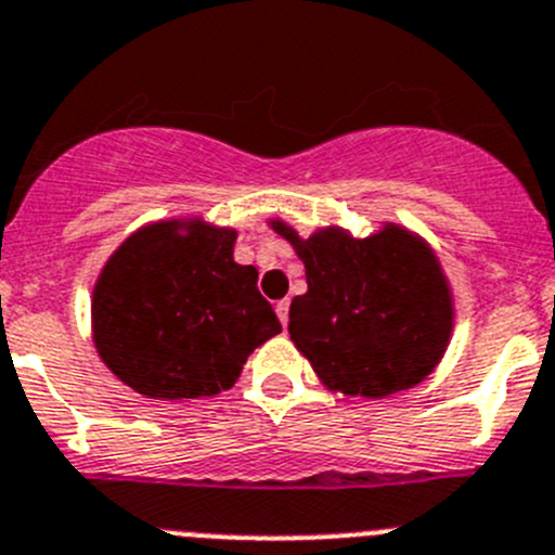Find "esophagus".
Listing matches in <instances>:
<instances>
[{"label":"esophagus","mask_w":555,"mask_h":555,"mask_svg":"<svg viewBox=\"0 0 555 555\" xmlns=\"http://www.w3.org/2000/svg\"><path fill=\"white\" fill-rule=\"evenodd\" d=\"M276 317H279V322H282V325H287V322H289V300L287 298L279 300V304H276Z\"/></svg>","instance_id":"obj_1"}]
</instances>
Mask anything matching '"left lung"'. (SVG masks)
<instances>
[{
	"mask_svg": "<svg viewBox=\"0 0 555 555\" xmlns=\"http://www.w3.org/2000/svg\"><path fill=\"white\" fill-rule=\"evenodd\" d=\"M306 268L289 304V338L333 392L385 398L417 387L450 347L455 298L437 251L414 230L382 222L365 238L325 224L300 235L268 219Z\"/></svg>",
	"mask_w": 555,
	"mask_h": 555,
	"instance_id": "obj_1",
	"label": "left lung"
}]
</instances>
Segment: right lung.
<instances>
[{
    "instance_id": "right-lung-1",
    "label": "right lung",
    "mask_w": 555,
    "mask_h": 555,
    "mask_svg": "<svg viewBox=\"0 0 555 555\" xmlns=\"http://www.w3.org/2000/svg\"><path fill=\"white\" fill-rule=\"evenodd\" d=\"M235 238L206 217H173L113 249L91 289V341L124 385L157 401L217 396L282 333L257 268L233 260Z\"/></svg>"
}]
</instances>
